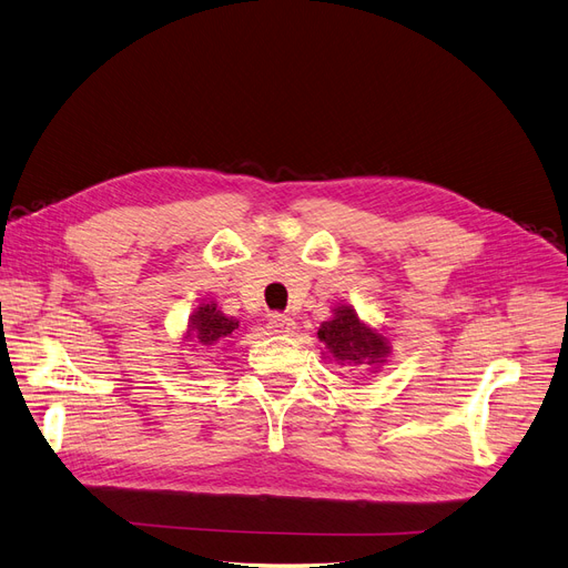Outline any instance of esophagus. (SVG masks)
<instances>
[{"label": "esophagus", "instance_id": "esophagus-1", "mask_svg": "<svg viewBox=\"0 0 568 568\" xmlns=\"http://www.w3.org/2000/svg\"><path fill=\"white\" fill-rule=\"evenodd\" d=\"M268 329L273 334H292L295 332V321H292L290 316H283V313H273V316L268 318Z\"/></svg>", "mask_w": 568, "mask_h": 568}]
</instances>
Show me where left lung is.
Instances as JSON below:
<instances>
[{
  "mask_svg": "<svg viewBox=\"0 0 568 568\" xmlns=\"http://www.w3.org/2000/svg\"><path fill=\"white\" fill-rule=\"evenodd\" d=\"M318 339L325 358L351 369L367 367L372 374L382 372L393 353L390 334L363 321L351 304L332 306V318L321 323Z\"/></svg>",
  "mask_w": 568,
  "mask_h": 568,
  "instance_id": "left-lung-1",
  "label": "left lung"
}]
</instances>
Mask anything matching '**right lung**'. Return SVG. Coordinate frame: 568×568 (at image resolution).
Here are the masks:
<instances>
[{
    "instance_id": "1",
    "label": "right lung",
    "mask_w": 568,
    "mask_h": 568,
    "mask_svg": "<svg viewBox=\"0 0 568 568\" xmlns=\"http://www.w3.org/2000/svg\"><path fill=\"white\" fill-rule=\"evenodd\" d=\"M239 321L217 306V302H201L186 321L182 344L194 348H213L234 339Z\"/></svg>"
}]
</instances>
